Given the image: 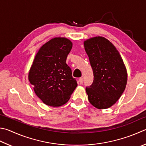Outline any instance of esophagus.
Here are the masks:
<instances>
[{
    "mask_svg": "<svg viewBox=\"0 0 146 146\" xmlns=\"http://www.w3.org/2000/svg\"><path fill=\"white\" fill-rule=\"evenodd\" d=\"M78 81H79V83H80V84H83V82H84V79H83V78H79V80H78Z\"/></svg>",
    "mask_w": 146,
    "mask_h": 146,
    "instance_id": "esophagus-1",
    "label": "esophagus"
}]
</instances>
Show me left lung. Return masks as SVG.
Instances as JSON below:
<instances>
[{"mask_svg": "<svg viewBox=\"0 0 146 146\" xmlns=\"http://www.w3.org/2000/svg\"><path fill=\"white\" fill-rule=\"evenodd\" d=\"M94 74L93 83L86 87L90 103L98 109H105L115 104L126 88L128 80L126 68L114 45L102 36L84 41Z\"/></svg>", "mask_w": 146, "mask_h": 146, "instance_id": "obj_1", "label": "left lung"}]
</instances>
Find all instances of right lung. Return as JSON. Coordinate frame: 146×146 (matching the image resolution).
<instances>
[{
	"mask_svg": "<svg viewBox=\"0 0 146 146\" xmlns=\"http://www.w3.org/2000/svg\"><path fill=\"white\" fill-rule=\"evenodd\" d=\"M72 42L66 38H54L37 53L29 72V80L44 104L60 107L68 102L77 83L66 64Z\"/></svg>",
	"mask_w": 146,
	"mask_h": 146,
	"instance_id": "add662e5",
	"label": "right lung"
}]
</instances>
